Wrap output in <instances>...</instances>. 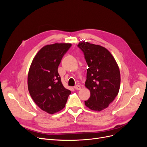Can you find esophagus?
Here are the masks:
<instances>
[{"label": "esophagus", "instance_id": "esophagus-1", "mask_svg": "<svg viewBox=\"0 0 147 147\" xmlns=\"http://www.w3.org/2000/svg\"><path fill=\"white\" fill-rule=\"evenodd\" d=\"M74 88L76 90H80L81 89V86L80 85H79V84H77V85L75 86Z\"/></svg>", "mask_w": 147, "mask_h": 147}]
</instances>
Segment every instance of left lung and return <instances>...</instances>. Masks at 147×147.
Instances as JSON below:
<instances>
[{
  "mask_svg": "<svg viewBox=\"0 0 147 147\" xmlns=\"http://www.w3.org/2000/svg\"><path fill=\"white\" fill-rule=\"evenodd\" d=\"M89 68L85 86L90 92L84 101L89 109L101 111L109 106L119 94L120 86L119 67L110 51L100 45L80 42Z\"/></svg>",
  "mask_w": 147,
  "mask_h": 147,
  "instance_id": "left-lung-1",
  "label": "left lung"
}]
</instances>
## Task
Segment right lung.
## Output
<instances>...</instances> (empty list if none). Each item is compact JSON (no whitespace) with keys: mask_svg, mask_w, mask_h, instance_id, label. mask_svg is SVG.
<instances>
[{"mask_svg":"<svg viewBox=\"0 0 147 147\" xmlns=\"http://www.w3.org/2000/svg\"><path fill=\"white\" fill-rule=\"evenodd\" d=\"M71 43H56L41 48L29 68L28 89L35 104L43 111L52 114L63 110L71 91L61 82L58 68Z\"/></svg>","mask_w":147,"mask_h":147,"instance_id":"right-lung-1","label":"right lung"}]
</instances>
